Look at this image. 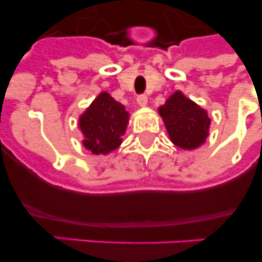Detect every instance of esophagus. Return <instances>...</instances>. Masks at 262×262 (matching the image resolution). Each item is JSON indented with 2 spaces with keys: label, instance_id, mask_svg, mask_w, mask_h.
<instances>
[{
  "label": "esophagus",
  "instance_id": "34e87169",
  "mask_svg": "<svg viewBox=\"0 0 262 262\" xmlns=\"http://www.w3.org/2000/svg\"><path fill=\"white\" fill-rule=\"evenodd\" d=\"M136 102H138L139 106L144 107V106H147L148 103V97L145 96V94H142V96H139L138 98H136Z\"/></svg>",
  "mask_w": 262,
  "mask_h": 262
}]
</instances>
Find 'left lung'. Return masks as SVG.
<instances>
[{"label": "left lung", "instance_id": "obj_1", "mask_svg": "<svg viewBox=\"0 0 262 262\" xmlns=\"http://www.w3.org/2000/svg\"><path fill=\"white\" fill-rule=\"evenodd\" d=\"M169 139L182 149H194L206 142L209 135L210 118L207 111L176 92L166 99L165 105L159 107Z\"/></svg>", "mask_w": 262, "mask_h": 262}]
</instances>
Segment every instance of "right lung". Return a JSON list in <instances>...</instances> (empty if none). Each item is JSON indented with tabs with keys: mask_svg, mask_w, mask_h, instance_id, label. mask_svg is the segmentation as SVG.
Returning <instances> with one entry per match:
<instances>
[{
	"mask_svg": "<svg viewBox=\"0 0 262 262\" xmlns=\"http://www.w3.org/2000/svg\"><path fill=\"white\" fill-rule=\"evenodd\" d=\"M128 115L124 106L110 94H98L78 122L84 147L94 155H107L117 149L126 133Z\"/></svg>",
	"mask_w": 262,
	"mask_h": 262,
	"instance_id": "obj_1",
	"label": "right lung"
}]
</instances>
